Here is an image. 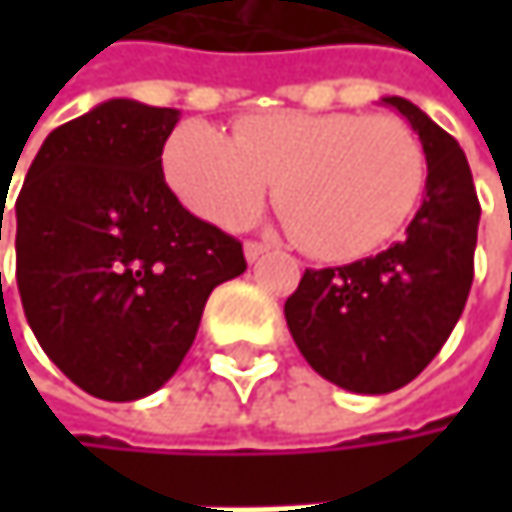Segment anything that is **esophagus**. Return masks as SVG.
Wrapping results in <instances>:
<instances>
[{
    "instance_id": "1",
    "label": "esophagus",
    "mask_w": 512,
    "mask_h": 512,
    "mask_svg": "<svg viewBox=\"0 0 512 512\" xmlns=\"http://www.w3.org/2000/svg\"><path fill=\"white\" fill-rule=\"evenodd\" d=\"M243 252H246V260H249V263H255V260H260V257L269 252V246H263V243H255V240H249V243L243 246Z\"/></svg>"
}]
</instances>
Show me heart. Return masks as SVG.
Returning a JSON list of instances; mask_svg holds the SVG:
<instances>
[{"label": "heart", "mask_w": 512, "mask_h": 512, "mask_svg": "<svg viewBox=\"0 0 512 512\" xmlns=\"http://www.w3.org/2000/svg\"><path fill=\"white\" fill-rule=\"evenodd\" d=\"M168 186L198 216L240 228L278 180V207L320 260H353L391 240L415 210L427 162L394 115L263 112L234 136L204 121L180 124L162 151Z\"/></svg>", "instance_id": "1"}]
</instances>
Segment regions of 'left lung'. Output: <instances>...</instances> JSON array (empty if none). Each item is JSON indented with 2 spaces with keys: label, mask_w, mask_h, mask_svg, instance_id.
<instances>
[{
  "label": "left lung",
  "mask_w": 512,
  "mask_h": 512,
  "mask_svg": "<svg viewBox=\"0 0 512 512\" xmlns=\"http://www.w3.org/2000/svg\"><path fill=\"white\" fill-rule=\"evenodd\" d=\"M418 133L427 156L424 201L406 240L347 266L305 269L284 302L305 361L338 388L388 394L412 382L451 338L471 278L480 204L451 133L403 97H382Z\"/></svg>",
  "instance_id": "left-lung-1"
}]
</instances>
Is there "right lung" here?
Segmentation results:
<instances>
[{
    "instance_id": "1",
    "label": "right lung",
    "mask_w": 512,
    "mask_h": 512,
    "mask_svg": "<svg viewBox=\"0 0 512 512\" xmlns=\"http://www.w3.org/2000/svg\"><path fill=\"white\" fill-rule=\"evenodd\" d=\"M174 124L177 109L127 97L94 106L44 139L14 207L26 320L70 382L112 403L162 388L213 287L246 272L243 243L162 177Z\"/></svg>"
}]
</instances>
